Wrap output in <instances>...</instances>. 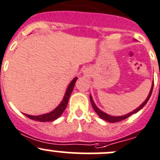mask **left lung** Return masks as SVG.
<instances>
[{
	"instance_id": "obj_1",
	"label": "left lung",
	"mask_w": 160,
	"mask_h": 160,
	"mask_svg": "<svg viewBox=\"0 0 160 160\" xmlns=\"http://www.w3.org/2000/svg\"><path fill=\"white\" fill-rule=\"evenodd\" d=\"M154 83V82H152V87H151V90H150L149 93V95H148L147 98H146V101H145L144 102H143L142 104L141 105L139 106V107L137 108L136 109H135V110H134L133 111H132V112L128 113V114H125V115H122V116H112V115H110V114H106L105 112H104V111L100 110V109L98 108V107H97V105H96V104H95V103L93 102V98H92L91 94L90 95V102H91L92 106H93V110L95 111V112H96L97 114H98V115L99 116V117L101 118H102L103 120L107 121V122H111V123H113V122H120V121L124 120V119H126L127 118H128V117H129V116L132 115V114H135V113H137V112H138V111H139L143 107H144L145 105H146V103H147L148 101H149V100L150 97H151L152 92V89H153V84H154V83Z\"/></svg>"
}]
</instances>
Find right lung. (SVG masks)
Wrapping results in <instances>:
<instances>
[{
	"instance_id": "add662e5",
	"label": "right lung",
	"mask_w": 160,
	"mask_h": 160,
	"mask_svg": "<svg viewBox=\"0 0 160 160\" xmlns=\"http://www.w3.org/2000/svg\"><path fill=\"white\" fill-rule=\"evenodd\" d=\"M77 80V77H75L72 81L70 82L69 86L67 87V90H66V93L64 94L63 99L62 100V101L60 102V104L53 111H50L49 113H46V114H41V115H30V114H24L26 117H28V118L32 119V120L38 121V122H53V121L56 120L57 118H59L62 114L63 113L64 110L67 108V104H68L69 98H70V94L72 93V90H73L74 86H75V83Z\"/></svg>"
}]
</instances>
